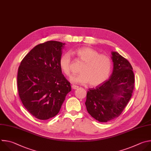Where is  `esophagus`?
<instances>
[{
  "instance_id": "esophagus-1",
  "label": "esophagus",
  "mask_w": 151,
  "mask_h": 151,
  "mask_svg": "<svg viewBox=\"0 0 151 151\" xmlns=\"http://www.w3.org/2000/svg\"><path fill=\"white\" fill-rule=\"evenodd\" d=\"M72 88H73V89H77V88H78V86H76V85H74V84H73V85H72Z\"/></svg>"
}]
</instances>
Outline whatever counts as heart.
Returning a JSON list of instances; mask_svg holds the SVG:
<instances>
[{
    "mask_svg": "<svg viewBox=\"0 0 151 151\" xmlns=\"http://www.w3.org/2000/svg\"><path fill=\"white\" fill-rule=\"evenodd\" d=\"M71 52L84 63L80 70L81 73L73 76L71 78L72 82L89 83L90 86H96L108 78L112 67L111 60L108 56L99 54L97 50L89 47H80ZM59 65L65 75H71V58L69 53H65L60 57Z\"/></svg>",
    "mask_w": 151,
    "mask_h": 151,
    "instance_id": "1",
    "label": "heart"
}]
</instances>
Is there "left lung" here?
<instances>
[{
  "instance_id": "obj_1",
  "label": "left lung",
  "mask_w": 151,
  "mask_h": 151,
  "mask_svg": "<svg viewBox=\"0 0 151 151\" xmlns=\"http://www.w3.org/2000/svg\"><path fill=\"white\" fill-rule=\"evenodd\" d=\"M112 73L109 79L95 88H88L85 102L88 114L99 122L117 118L130 101L134 88L133 68L116 52H111Z\"/></svg>"
}]
</instances>
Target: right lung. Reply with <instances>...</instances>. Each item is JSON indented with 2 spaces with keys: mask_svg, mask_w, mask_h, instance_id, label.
<instances>
[{
  "mask_svg": "<svg viewBox=\"0 0 151 151\" xmlns=\"http://www.w3.org/2000/svg\"><path fill=\"white\" fill-rule=\"evenodd\" d=\"M65 45L57 41L39 44L27 54L19 67V98L26 109L37 119H48L57 115L71 90L59 65Z\"/></svg>",
  "mask_w": 151,
  "mask_h": 151,
  "instance_id": "1",
  "label": "right lung"
}]
</instances>
